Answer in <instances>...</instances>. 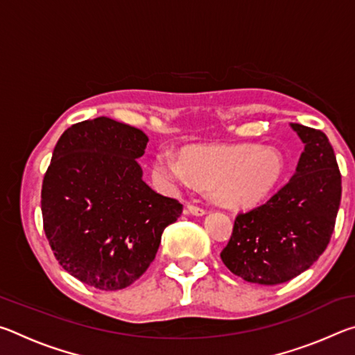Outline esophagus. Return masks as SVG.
Segmentation results:
<instances>
[{
	"label": "esophagus",
	"mask_w": 355,
	"mask_h": 355,
	"mask_svg": "<svg viewBox=\"0 0 355 355\" xmlns=\"http://www.w3.org/2000/svg\"><path fill=\"white\" fill-rule=\"evenodd\" d=\"M186 213L192 214V216H203V214H205V209L196 207V205H191V203H188V205H186Z\"/></svg>",
	"instance_id": "34e87169"
}]
</instances>
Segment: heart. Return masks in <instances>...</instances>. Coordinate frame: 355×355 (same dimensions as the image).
<instances>
[{"label":"heart","instance_id":"1","mask_svg":"<svg viewBox=\"0 0 355 355\" xmlns=\"http://www.w3.org/2000/svg\"><path fill=\"white\" fill-rule=\"evenodd\" d=\"M285 171L284 156L272 147L191 146L182 155L161 150L153 177L167 188L197 183L228 208L257 207L272 194Z\"/></svg>","mask_w":355,"mask_h":355}]
</instances>
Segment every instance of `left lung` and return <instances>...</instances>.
Instances as JSON below:
<instances>
[{
    "mask_svg": "<svg viewBox=\"0 0 355 355\" xmlns=\"http://www.w3.org/2000/svg\"><path fill=\"white\" fill-rule=\"evenodd\" d=\"M304 144L296 172L266 203L236 216L220 258L245 282L279 285L297 277L326 250L341 200L334 148L320 130L290 123Z\"/></svg>",
    "mask_w": 355,
    "mask_h": 355,
    "instance_id": "1",
    "label": "left lung"
}]
</instances>
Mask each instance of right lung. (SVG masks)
I'll return each mask as SVG.
<instances>
[{"label":"right lung","mask_w":355,"mask_h":355,"mask_svg":"<svg viewBox=\"0 0 355 355\" xmlns=\"http://www.w3.org/2000/svg\"><path fill=\"white\" fill-rule=\"evenodd\" d=\"M148 137L110 117L71 125L42 184L44 230L59 264L83 284L122 290L147 271L183 205L142 180Z\"/></svg>","instance_id":"add662e5"}]
</instances>
